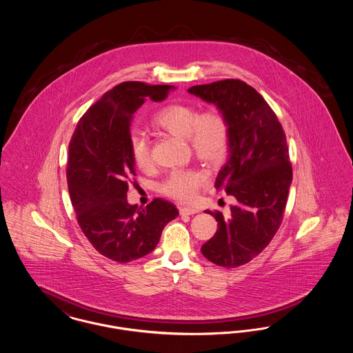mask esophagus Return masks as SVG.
Here are the masks:
<instances>
[{"instance_id":"esophagus-1","label":"esophagus","mask_w":353,"mask_h":353,"mask_svg":"<svg viewBox=\"0 0 353 353\" xmlns=\"http://www.w3.org/2000/svg\"><path fill=\"white\" fill-rule=\"evenodd\" d=\"M199 210L194 209V208H188V206H181L180 208V214H188V216H192V214H196Z\"/></svg>"}]
</instances>
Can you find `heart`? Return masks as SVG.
I'll return each mask as SVG.
<instances>
[{
	"label": "heart",
	"instance_id": "1",
	"mask_svg": "<svg viewBox=\"0 0 353 353\" xmlns=\"http://www.w3.org/2000/svg\"><path fill=\"white\" fill-rule=\"evenodd\" d=\"M152 125L186 139L193 154L208 167L219 165L230 150V123L217 107L200 112L188 103H170L153 115ZM130 151L137 168H152L151 145L144 136L134 134L130 137ZM205 183L206 176L201 170L177 169L164 179L160 192L177 201H192Z\"/></svg>",
	"mask_w": 353,
	"mask_h": 353
}]
</instances>
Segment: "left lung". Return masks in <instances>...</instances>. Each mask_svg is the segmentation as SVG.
Returning a JSON list of instances; mask_svg holds the SVG:
<instances>
[{
	"label": "left lung",
	"mask_w": 353,
	"mask_h": 353,
	"mask_svg": "<svg viewBox=\"0 0 353 353\" xmlns=\"http://www.w3.org/2000/svg\"><path fill=\"white\" fill-rule=\"evenodd\" d=\"M213 103L230 123V154L219 170L216 189L235 200L230 216H214L219 230L202 245L206 259L238 268L255 258L278 232L292 181L285 134L268 101L239 79L199 84L188 90Z\"/></svg>",
	"instance_id": "obj_1"
}]
</instances>
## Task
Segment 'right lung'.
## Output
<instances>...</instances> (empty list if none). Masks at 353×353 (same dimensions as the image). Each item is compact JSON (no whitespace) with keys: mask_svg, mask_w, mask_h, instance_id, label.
I'll return each instance as SVG.
<instances>
[{"mask_svg":"<svg viewBox=\"0 0 353 353\" xmlns=\"http://www.w3.org/2000/svg\"><path fill=\"white\" fill-rule=\"evenodd\" d=\"M173 85L123 82L79 119L68 144V192L78 223L97 252L125 263L157 246L163 229L179 216L172 202L145 208L127 202L134 163L130 124L143 103L164 101Z\"/></svg>","mask_w":353,"mask_h":353,"instance_id":"add662e5","label":"right lung"}]
</instances>
